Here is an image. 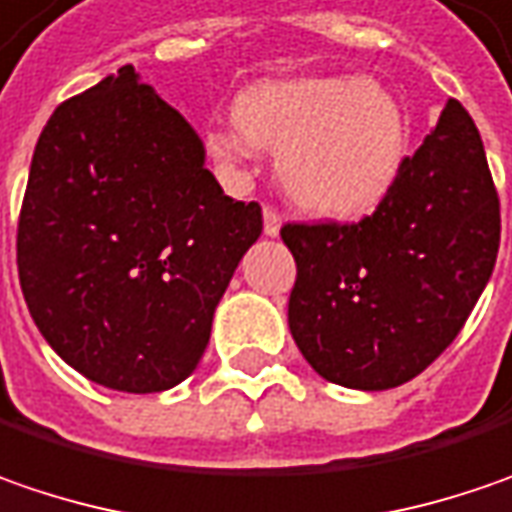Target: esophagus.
Here are the masks:
<instances>
[{"mask_svg": "<svg viewBox=\"0 0 512 512\" xmlns=\"http://www.w3.org/2000/svg\"><path fill=\"white\" fill-rule=\"evenodd\" d=\"M279 230H282V213L276 210V207H265V236H279Z\"/></svg>", "mask_w": 512, "mask_h": 512, "instance_id": "1", "label": "esophagus"}]
</instances>
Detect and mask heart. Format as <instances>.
<instances>
[{"mask_svg": "<svg viewBox=\"0 0 512 512\" xmlns=\"http://www.w3.org/2000/svg\"><path fill=\"white\" fill-rule=\"evenodd\" d=\"M236 129L213 132V152L239 161L250 146L279 149L276 169L299 207L363 216L392 190L406 123L395 97L354 77L262 80L236 97Z\"/></svg>", "mask_w": 512, "mask_h": 512, "instance_id": "b5f03b06", "label": "heart"}]
</instances>
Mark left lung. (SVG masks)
I'll use <instances>...</instances> for the list:
<instances>
[{"instance_id":"8db88e82","label":"left lung","mask_w":512,"mask_h":512,"mask_svg":"<svg viewBox=\"0 0 512 512\" xmlns=\"http://www.w3.org/2000/svg\"><path fill=\"white\" fill-rule=\"evenodd\" d=\"M499 192L473 117L449 100L392 190L357 224H285L288 325L320 377L383 392L447 348L499 256Z\"/></svg>"}]
</instances>
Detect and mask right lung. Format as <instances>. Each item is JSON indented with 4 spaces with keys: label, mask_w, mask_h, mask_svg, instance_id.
Listing matches in <instances>:
<instances>
[{
    "label": "right lung",
    "mask_w": 512,
    "mask_h": 512,
    "mask_svg": "<svg viewBox=\"0 0 512 512\" xmlns=\"http://www.w3.org/2000/svg\"><path fill=\"white\" fill-rule=\"evenodd\" d=\"M262 207L233 201L190 123L132 65L54 109L16 230L28 311L94 383L152 395L187 380Z\"/></svg>",
    "instance_id": "1"
}]
</instances>
